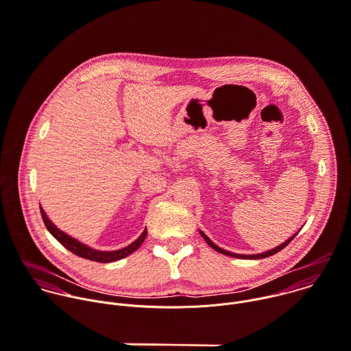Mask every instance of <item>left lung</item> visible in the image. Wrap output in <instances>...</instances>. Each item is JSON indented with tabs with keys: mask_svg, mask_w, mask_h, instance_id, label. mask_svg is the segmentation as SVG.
Returning <instances> with one entry per match:
<instances>
[{
	"mask_svg": "<svg viewBox=\"0 0 351 351\" xmlns=\"http://www.w3.org/2000/svg\"><path fill=\"white\" fill-rule=\"evenodd\" d=\"M200 234H202V237L206 240V243L211 247V248H214L215 251H218V252H221V254H223V255H228V256H233V258H240V259H262V258H266V256H270V255H274V254H277L278 251H281L284 247H287L289 243H291V240L298 234V232L292 236V237H289L288 240H285L282 244H280L278 247H276V248H271V250H269V251H265V252H261V254H255V255H243V254H234V252H229V251H226V250H222L221 247H218L217 244H214L202 230H200Z\"/></svg>",
	"mask_w": 351,
	"mask_h": 351,
	"instance_id": "obj_1",
	"label": "left lung"
}]
</instances>
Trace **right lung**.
<instances>
[{
	"label": "right lung",
	"instance_id": "add662e5",
	"mask_svg": "<svg viewBox=\"0 0 351 351\" xmlns=\"http://www.w3.org/2000/svg\"><path fill=\"white\" fill-rule=\"evenodd\" d=\"M41 210V215H43V219H44V223L47 226V229L49 230V233L62 244L64 245L69 251H71L73 254L81 256V258H85V259H89V261H95V262H101V263H108V262H115V261H119V259H123L126 258L128 255L133 254L137 248H140V245L143 244V241L145 240L147 237V228L144 229V232L141 233V236L134 240L132 244H129L128 247L125 248H121V250H115V251H100V250H95L81 241H78L77 239L69 236L67 233H64L63 230H60L55 223H52V221L47 217L45 211L43 207H40Z\"/></svg>",
	"mask_w": 351,
	"mask_h": 351
}]
</instances>
